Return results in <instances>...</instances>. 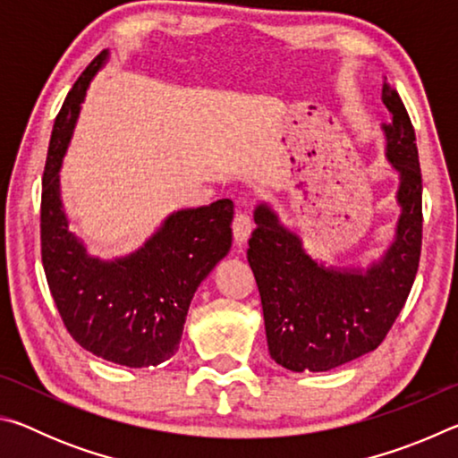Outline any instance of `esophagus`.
I'll return each instance as SVG.
<instances>
[{
  "label": "esophagus",
  "mask_w": 458,
  "mask_h": 458,
  "mask_svg": "<svg viewBox=\"0 0 458 458\" xmlns=\"http://www.w3.org/2000/svg\"><path fill=\"white\" fill-rule=\"evenodd\" d=\"M232 230H234V240L238 244H244L252 232V220L246 212H238L232 222Z\"/></svg>",
  "instance_id": "34e87169"
}]
</instances>
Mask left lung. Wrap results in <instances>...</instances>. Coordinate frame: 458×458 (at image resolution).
<instances>
[{
	"label": "left lung",
	"instance_id": "obj_1",
	"mask_svg": "<svg viewBox=\"0 0 458 458\" xmlns=\"http://www.w3.org/2000/svg\"><path fill=\"white\" fill-rule=\"evenodd\" d=\"M382 100L386 159L398 174L396 236L368 268L325 267L267 201L254 208L248 265L257 278L268 352L291 371H327L374 352L404 307L422 246V175L416 135L392 84Z\"/></svg>",
	"mask_w": 458,
	"mask_h": 458
}]
</instances>
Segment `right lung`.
Returning a JSON list of instances; mask_svg holds the SVG:
<instances>
[{
	"label": "right lung",
	"instance_id": "1",
	"mask_svg": "<svg viewBox=\"0 0 458 458\" xmlns=\"http://www.w3.org/2000/svg\"><path fill=\"white\" fill-rule=\"evenodd\" d=\"M108 50L90 62L54 123L42 180V265L68 333L84 350L127 368L159 366L177 352L199 283L232 246L234 204L169 214L151 238L127 257L103 260L68 228L60 167L90 81Z\"/></svg>",
	"mask_w": 458,
	"mask_h": 458
}]
</instances>
